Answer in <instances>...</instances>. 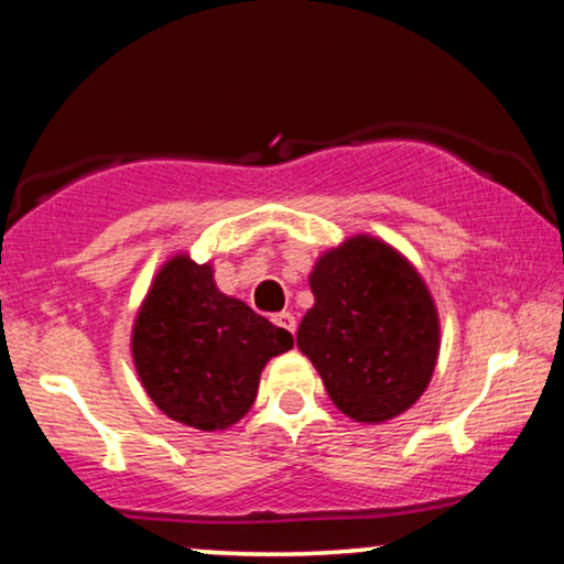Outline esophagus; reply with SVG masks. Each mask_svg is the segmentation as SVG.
<instances>
[{"label": "esophagus", "mask_w": 564, "mask_h": 564, "mask_svg": "<svg viewBox=\"0 0 564 564\" xmlns=\"http://www.w3.org/2000/svg\"><path fill=\"white\" fill-rule=\"evenodd\" d=\"M273 322L278 327H283V329H289L291 335L296 333V317L291 312H278V314H273Z\"/></svg>", "instance_id": "34e87169"}]
</instances>
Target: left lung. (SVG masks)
Returning <instances> with one entry per match:
<instances>
[{"mask_svg": "<svg viewBox=\"0 0 564 564\" xmlns=\"http://www.w3.org/2000/svg\"><path fill=\"white\" fill-rule=\"evenodd\" d=\"M310 286L296 345L337 410L384 423L412 408L438 358V314L417 270L379 239L352 237L322 254Z\"/></svg>", "mask_w": 564, "mask_h": 564, "instance_id": "8db88e82", "label": "left lung"}]
</instances>
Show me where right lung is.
Wrapping results in <instances>:
<instances>
[{"label": "right lung", "mask_w": 564, "mask_h": 564, "mask_svg": "<svg viewBox=\"0 0 564 564\" xmlns=\"http://www.w3.org/2000/svg\"><path fill=\"white\" fill-rule=\"evenodd\" d=\"M294 345L239 299L224 296L212 265L177 254L156 273L133 325V364L164 415L198 431L235 425L258 397L260 371Z\"/></svg>", "instance_id": "right-lung-1"}]
</instances>
